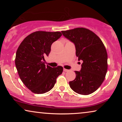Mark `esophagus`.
I'll use <instances>...</instances> for the list:
<instances>
[{
  "label": "esophagus",
  "instance_id": "1",
  "mask_svg": "<svg viewBox=\"0 0 122 122\" xmlns=\"http://www.w3.org/2000/svg\"><path fill=\"white\" fill-rule=\"evenodd\" d=\"M63 71H65V72H66V71H69V70H68V69H65V68H64V69H63Z\"/></svg>",
  "mask_w": 122,
  "mask_h": 122
}]
</instances>
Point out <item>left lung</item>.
Returning a JSON list of instances; mask_svg holds the SVG:
<instances>
[{
	"label": "left lung",
	"mask_w": 122,
	"mask_h": 122,
	"mask_svg": "<svg viewBox=\"0 0 122 122\" xmlns=\"http://www.w3.org/2000/svg\"><path fill=\"white\" fill-rule=\"evenodd\" d=\"M63 36L75 44L76 56L83 61L81 71L69 81L71 89L82 95L97 91L104 81L107 71L108 55L101 39L92 31L84 28L61 31Z\"/></svg>",
	"instance_id": "left-lung-1"
}]
</instances>
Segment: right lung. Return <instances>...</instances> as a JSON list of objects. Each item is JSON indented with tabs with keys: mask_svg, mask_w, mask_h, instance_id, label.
I'll use <instances>...</instances> for the list:
<instances>
[{
	"mask_svg": "<svg viewBox=\"0 0 122 122\" xmlns=\"http://www.w3.org/2000/svg\"><path fill=\"white\" fill-rule=\"evenodd\" d=\"M59 31H36L28 36L19 45L15 63L21 81L31 92L43 94L54 87L63 72L61 66H46L44 56H49L51 46L61 36Z\"/></svg>",
	"mask_w": 122,
	"mask_h": 122,
	"instance_id": "right-lung-1",
	"label": "right lung"
}]
</instances>
